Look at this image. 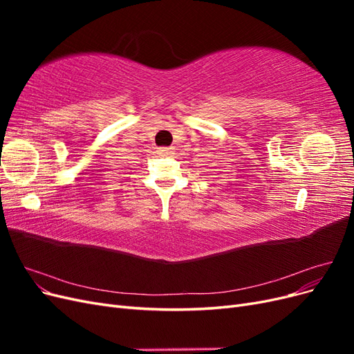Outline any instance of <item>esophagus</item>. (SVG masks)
I'll use <instances>...</instances> for the list:
<instances>
[{"label": "esophagus", "mask_w": 354, "mask_h": 354, "mask_svg": "<svg viewBox=\"0 0 354 354\" xmlns=\"http://www.w3.org/2000/svg\"><path fill=\"white\" fill-rule=\"evenodd\" d=\"M158 155L162 158H169L174 155V151H173V147H160V149H158Z\"/></svg>", "instance_id": "obj_1"}]
</instances>
